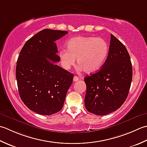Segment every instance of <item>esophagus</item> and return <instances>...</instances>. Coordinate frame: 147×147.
Returning <instances> with one entry per match:
<instances>
[{
  "mask_svg": "<svg viewBox=\"0 0 147 147\" xmlns=\"http://www.w3.org/2000/svg\"><path fill=\"white\" fill-rule=\"evenodd\" d=\"M73 80H74V82H77V81H78V80H79V78L77 76H74Z\"/></svg>",
  "mask_w": 147,
  "mask_h": 147,
  "instance_id": "1",
  "label": "esophagus"
}]
</instances>
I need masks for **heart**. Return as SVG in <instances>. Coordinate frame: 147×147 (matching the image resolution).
<instances>
[{
	"label": "heart",
	"instance_id": "obj_1",
	"mask_svg": "<svg viewBox=\"0 0 147 147\" xmlns=\"http://www.w3.org/2000/svg\"><path fill=\"white\" fill-rule=\"evenodd\" d=\"M67 49L59 53L63 68L69 70L77 61L79 69L88 74L94 73L102 67L109 53V47L102 38L79 36L71 38L66 44Z\"/></svg>",
	"mask_w": 147,
	"mask_h": 147
}]
</instances>
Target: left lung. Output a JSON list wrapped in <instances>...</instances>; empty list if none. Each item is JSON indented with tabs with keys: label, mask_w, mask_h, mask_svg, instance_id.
<instances>
[{
	"label": "left lung",
	"mask_w": 147,
	"mask_h": 147,
	"mask_svg": "<svg viewBox=\"0 0 147 147\" xmlns=\"http://www.w3.org/2000/svg\"><path fill=\"white\" fill-rule=\"evenodd\" d=\"M107 58L98 72L84 78L85 107L105 115L119 109L126 100L133 77L130 56L124 45L111 34Z\"/></svg>",
	"instance_id": "left-lung-1"
}]
</instances>
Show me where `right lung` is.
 I'll list each match as a JSON object with an SVG mask.
<instances>
[{"instance_id":"add662e5","label":"right lung","mask_w":147,"mask_h":147,"mask_svg":"<svg viewBox=\"0 0 147 147\" xmlns=\"http://www.w3.org/2000/svg\"><path fill=\"white\" fill-rule=\"evenodd\" d=\"M67 31L44 29L26 42L16 62L20 96L30 110L53 115L63 107L74 75L59 67L55 41Z\"/></svg>"}]
</instances>
